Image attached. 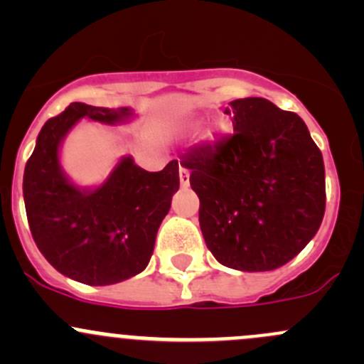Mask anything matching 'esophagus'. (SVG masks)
I'll list each match as a JSON object with an SVG mask.
<instances>
[{
  "label": "esophagus",
  "mask_w": 364,
  "mask_h": 364,
  "mask_svg": "<svg viewBox=\"0 0 364 364\" xmlns=\"http://www.w3.org/2000/svg\"><path fill=\"white\" fill-rule=\"evenodd\" d=\"M179 183H181L183 188H186V186L190 185V172H188V168L179 167Z\"/></svg>",
  "instance_id": "34e87169"
}]
</instances>
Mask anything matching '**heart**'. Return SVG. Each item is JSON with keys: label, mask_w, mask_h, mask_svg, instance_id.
Instances as JSON below:
<instances>
[{"label": "heart", "mask_w": 364, "mask_h": 364, "mask_svg": "<svg viewBox=\"0 0 364 364\" xmlns=\"http://www.w3.org/2000/svg\"><path fill=\"white\" fill-rule=\"evenodd\" d=\"M223 130H227V121L220 117V119H216L215 123H213V128L205 135H208V137H213V135L218 134V132H223Z\"/></svg>", "instance_id": "1"}]
</instances>
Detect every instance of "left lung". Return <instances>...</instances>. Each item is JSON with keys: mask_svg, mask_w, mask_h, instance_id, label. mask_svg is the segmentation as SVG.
Returning a JSON list of instances; mask_svg holds the SVG:
<instances>
[{"mask_svg": "<svg viewBox=\"0 0 364 364\" xmlns=\"http://www.w3.org/2000/svg\"><path fill=\"white\" fill-rule=\"evenodd\" d=\"M234 132L183 155L199 196V223L220 264L284 266L317 234L326 211L321 149L296 112L266 98L230 102Z\"/></svg>", "mask_w": 364, "mask_h": 364, "instance_id": "8db88e82", "label": "left lung"}]
</instances>
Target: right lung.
Masks as SVG:
<instances>
[{"instance_id":"obj_1","label":"right lung","mask_w":364,"mask_h":364,"mask_svg":"<svg viewBox=\"0 0 364 364\" xmlns=\"http://www.w3.org/2000/svg\"><path fill=\"white\" fill-rule=\"evenodd\" d=\"M128 109H105L73 102L40 130L24 168V204L29 230L54 269L86 285H111L146 269L161 220L179 188V165L159 172L119 161L95 192L67 181L58 161L65 134L80 119L116 123Z\"/></svg>"}]
</instances>
